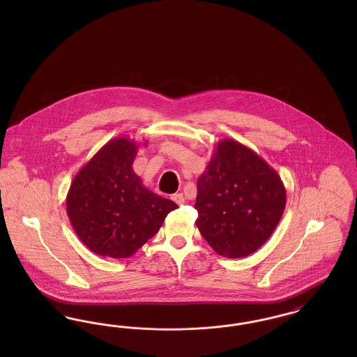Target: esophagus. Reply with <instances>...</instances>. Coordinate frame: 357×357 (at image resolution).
Here are the masks:
<instances>
[{
    "label": "esophagus",
    "instance_id": "1",
    "mask_svg": "<svg viewBox=\"0 0 357 357\" xmlns=\"http://www.w3.org/2000/svg\"><path fill=\"white\" fill-rule=\"evenodd\" d=\"M171 199L175 202V204H185V195L182 194V192H178V194H174L172 197H171Z\"/></svg>",
    "mask_w": 357,
    "mask_h": 357
}]
</instances>
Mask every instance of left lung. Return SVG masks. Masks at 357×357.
Segmentation results:
<instances>
[{"instance_id": "left-lung-1", "label": "left lung", "mask_w": 357, "mask_h": 357, "mask_svg": "<svg viewBox=\"0 0 357 357\" xmlns=\"http://www.w3.org/2000/svg\"><path fill=\"white\" fill-rule=\"evenodd\" d=\"M197 183V227L222 257L255 253L285 210L287 190L277 171L233 139L217 143Z\"/></svg>"}]
</instances>
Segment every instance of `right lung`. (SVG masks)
Instances as JSON below:
<instances>
[{"label": "right lung", "mask_w": 357, "mask_h": 357, "mask_svg": "<svg viewBox=\"0 0 357 357\" xmlns=\"http://www.w3.org/2000/svg\"><path fill=\"white\" fill-rule=\"evenodd\" d=\"M139 147L140 143L127 136L111 139L70 183L69 221L95 255L115 259L131 257L178 208L175 202L143 186L132 169Z\"/></svg>", "instance_id": "add662e5"}]
</instances>
